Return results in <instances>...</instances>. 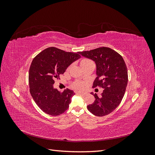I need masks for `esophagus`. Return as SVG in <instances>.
<instances>
[{
    "label": "esophagus",
    "mask_w": 155,
    "mask_h": 155,
    "mask_svg": "<svg viewBox=\"0 0 155 155\" xmlns=\"http://www.w3.org/2000/svg\"><path fill=\"white\" fill-rule=\"evenodd\" d=\"M77 93L78 94H80V95H86L87 94L86 92H83V91H78V92H77Z\"/></svg>",
    "instance_id": "1"
}]
</instances>
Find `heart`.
I'll list each match as a JSON object with an SVG mask.
<instances>
[{
  "instance_id": "1",
  "label": "heart",
  "mask_w": 155,
  "mask_h": 155,
  "mask_svg": "<svg viewBox=\"0 0 155 155\" xmlns=\"http://www.w3.org/2000/svg\"><path fill=\"white\" fill-rule=\"evenodd\" d=\"M79 63H80L81 68H83V67L87 66V65L93 64V62L90 59L83 58L80 60V62H79ZM83 83L81 82H76L74 84V87L76 88H81V87H83Z\"/></svg>"
}]
</instances>
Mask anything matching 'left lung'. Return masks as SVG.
I'll list each match as a JSON object with an SVG mask.
<instances>
[{"mask_svg": "<svg viewBox=\"0 0 155 155\" xmlns=\"http://www.w3.org/2000/svg\"><path fill=\"white\" fill-rule=\"evenodd\" d=\"M79 54L95 62L97 77L93 87L100 86L104 88L100 97L91 92L95 100L87 106L88 110L97 116L110 114L120 105L127 85V68L123 58L107 47L79 51Z\"/></svg>", "mask_w": 155, "mask_h": 155, "instance_id": "1", "label": "left lung"}]
</instances>
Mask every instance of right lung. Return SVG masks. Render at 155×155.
I'll return each mask as SVG.
<instances>
[{
    "mask_svg": "<svg viewBox=\"0 0 155 155\" xmlns=\"http://www.w3.org/2000/svg\"><path fill=\"white\" fill-rule=\"evenodd\" d=\"M80 58L79 52L50 47L33 59L29 70L30 91L35 104L45 113L58 116L68 109L74 92L67 88L61 93L53 85L55 79Z\"/></svg>",
    "mask_w": 155,
    "mask_h": 155,
    "instance_id": "right-lung-1",
    "label": "right lung"
}]
</instances>
